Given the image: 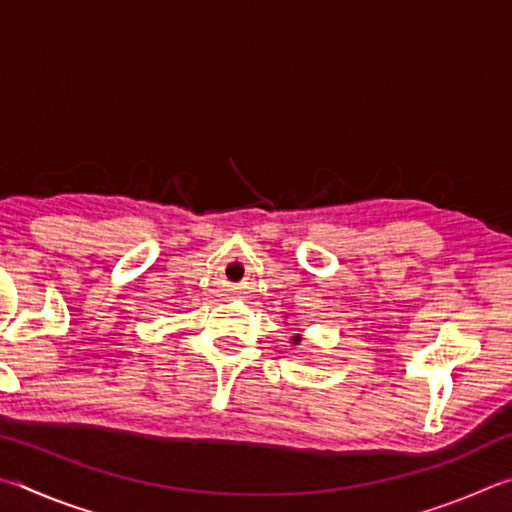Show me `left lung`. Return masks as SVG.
<instances>
[{"label":"left lung","mask_w":512,"mask_h":512,"mask_svg":"<svg viewBox=\"0 0 512 512\" xmlns=\"http://www.w3.org/2000/svg\"><path fill=\"white\" fill-rule=\"evenodd\" d=\"M300 341H302L300 334H293V336H291V343H293V345H300Z\"/></svg>","instance_id":"1"}]
</instances>
